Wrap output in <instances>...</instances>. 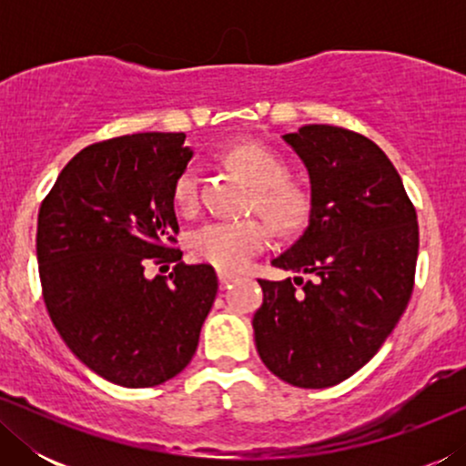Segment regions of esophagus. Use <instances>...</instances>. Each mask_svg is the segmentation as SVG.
<instances>
[{
    "instance_id": "34e87169",
    "label": "esophagus",
    "mask_w": 466,
    "mask_h": 466,
    "mask_svg": "<svg viewBox=\"0 0 466 466\" xmlns=\"http://www.w3.org/2000/svg\"><path fill=\"white\" fill-rule=\"evenodd\" d=\"M218 279H220V289L222 290L231 289V284L238 282V278H235L233 273H225V271H218Z\"/></svg>"
}]
</instances>
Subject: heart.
Wrapping results in <instances>:
<instances>
[{"label": "heart", "instance_id": "b5f03b06", "mask_svg": "<svg viewBox=\"0 0 466 466\" xmlns=\"http://www.w3.org/2000/svg\"><path fill=\"white\" fill-rule=\"evenodd\" d=\"M228 163L257 188V206L282 228H295L308 216V197L301 188L286 184L284 163L258 144H241L228 152ZM199 176L193 165L177 176L174 201L182 212L197 208ZM271 241V227L258 218L209 220L188 238L190 254L197 260L222 271H239L265 250Z\"/></svg>", "mask_w": 466, "mask_h": 466}]
</instances>
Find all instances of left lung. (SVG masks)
<instances>
[{
    "label": "left lung",
    "mask_w": 466,
    "mask_h": 466,
    "mask_svg": "<svg viewBox=\"0 0 466 466\" xmlns=\"http://www.w3.org/2000/svg\"><path fill=\"white\" fill-rule=\"evenodd\" d=\"M282 139L308 169L309 220L271 265L309 279H258L254 341L279 380L329 388L373 359L410 303L416 209L390 158L365 136L303 125Z\"/></svg>",
    "instance_id": "1"
}]
</instances>
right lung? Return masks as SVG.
Returning a JSON list of instances; mask_svg holds the SVG:
<instances>
[{
	"mask_svg": "<svg viewBox=\"0 0 466 466\" xmlns=\"http://www.w3.org/2000/svg\"><path fill=\"white\" fill-rule=\"evenodd\" d=\"M184 139L152 131L88 146L37 214L50 320L91 371L125 388L158 386L188 365L218 292L212 267L184 265L171 248L174 184L193 158ZM150 259L177 267L150 279Z\"/></svg>",
	"mask_w": 466,
	"mask_h": 466,
	"instance_id": "1",
	"label": "right lung"
}]
</instances>
